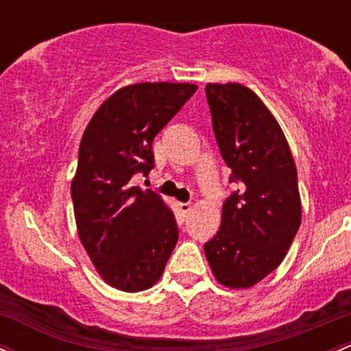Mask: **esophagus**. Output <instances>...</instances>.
Masks as SVG:
<instances>
[{"mask_svg":"<svg viewBox=\"0 0 351 351\" xmlns=\"http://www.w3.org/2000/svg\"><path fill=\"white\" fill-rule=\"evenodd\" d=\"M180 211H182V213L183 215H188V213H190V211H191V205H190V203H180Z\"/></svg>","mask_w":351,"mask_h":351,"instance_id":"34e87169","label":"esophagus"}]
</instances>
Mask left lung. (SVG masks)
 Listing matches in <instances>:
<instances>
[{
	"instance_id": "1",
	"label": "left lung",
	"mask_w": 351,
	"mask_h": 351,
	"mask_svg": "<svg viewBox=\"0 0 351 351\" xmlns=\"http://www.w3.org/2000/svg\"><path fill=\"white\" fill-rule=\"evenodd\" d=\"M205 91L230 182L238 183L205 255L219 283L250 288L282 263L300 228L296 167L278 121L250 88L208 83Z\"/></svg>"
}]
</instances>
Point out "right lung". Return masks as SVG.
Returning <instances> with one entry per match:
<instances>
[{
    "label": "right lung",
    "instance_id": "1",
    "mask_svg": "<svg viewBox=\"0 0 351 351\" xmlns=\"http://www.w3.org/2000/svg\"><path fill=\"white\" fill-rule=\"evenodd\" d=\"M196 88L130 84L98 108L83 133L71 182L76 226L101 278L118 290L152 288L178 241L173 211L133 178L155 167L153 140Z\"/></svg>",
    "mask_w": 351,
    "mask_h": 351
}]
</instances>
